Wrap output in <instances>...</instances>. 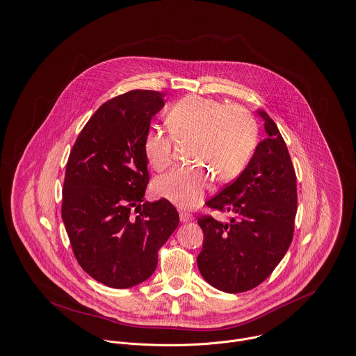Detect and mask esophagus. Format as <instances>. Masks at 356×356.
<instances>
[{
	"instance_id": "obj_1",
	"label": "esophagus",
	"mask_w": 356,
	"mask_h": 356,
	"mask_svg": "<svg viewBox=\"0 0 356 356\" xmlns=\"http://www.w3.org/2000/svg\"><path fill=\"white\" fill-rule=\"evenodd\" d=\"M194 220V216L190 214V213H186V211H180V221L181 222H190Z\"/></svg>"
}]
</instances>
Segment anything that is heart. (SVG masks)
I'll list each match as a JSON object with an SVG mask.
<instances>
[{
	"instance_id": "obj_1",
	"label": "heart",
	"mask_w": 356,
	"mask_h": 356,
	"mask_svg": "<svg viewBox=\"0 0 356 356\" xmlns=\"http://www.w3.org/2000/svg\"><path fill=\"white\" fill-rule=\"evenodd\" d=\"M175 140H191L190 157L203 164L179 168L154 181V191L177 207L197 206L211 186L236 179L251 159L258 139L255 120L243 108L188 95L175 104L165 119ZM162 131H150L143 150L150 166L162 172L172 162V139Z\"/></svg>"
}]
</instances>
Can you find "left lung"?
<instances>
[{
    "mask_svg": "<svg viewBox=\"0 0 356 356\" xmlns=\"http://www.w3.org/2000/svg\"><path fill=\"white\" fill-rule=\"evenodd\" d=\"M268 138L236 180L206 202L228 211L221 222L210 216L197 220L203 248L197 262L202 277L214 288L245 292L272 275L293 237L298 207L296 175L276 122L264 111Z\"/></svg>",
    "mask_w": 356,
    "mask_h": 356,
    "instance_id": "1",
    "label": "left lung"
}]
</instances>
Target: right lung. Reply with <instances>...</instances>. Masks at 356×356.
Returning a JSON list of instances; mask_svg holds the SVG:
<instances>
[{
    "instance_id": "1",
    "label": "right lung",
    "mask_w": 356,
    "mask_h": 356,
    "mask_svg": "<svg viewBox=\"0 0 356 356\" xmlns=\"http://www.w3.org/2000/svg\"><path fill=\"white\" fill-rule=\"evenodd\" d=\"M163 105V92L152 90L105 102L68 159L61 217L81 269L111 288H131L152 276L159 248L179 225L169 200L140 204L149 184L143 143ZM134 207L140 211L135 218Z\"/></svg>"
}]
</instances>
